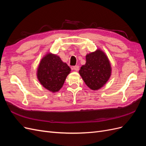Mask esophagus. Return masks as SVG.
<instances>
[{
    "label": "esophagus",
    "mask_w": 146,
    "mask_h": 146,
    "mask_svg": "<svg viewBox=\"0 0 146 146\" xmlns=\"http://www.w3.org/2000/svg\"><path fill=\"white\" fill-rule=\"evenodd\" d=\"M73 69L74 70H76V71H78V70H79V66H74L73 67Z\"/></svg>",
    "instance_id": "esophagus-1"
}]
</instances>
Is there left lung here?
Returning a JSON list of instances; mask_svg holds the SVG:
<instances>
[{
	"mask_svg": "<svg viewBox=\"0 0 146 146\" xmlns=\"http://www.w3.org/2000/svg\"><path fill=\"white\" fill-rule=\"evenodd\" d=\"M111 66L107 55L100 48L86 55V63L79 70L84 82L91 90L102 88L111 75Z\"/></svg>",
	"mask_w": 146,
	"mask_h": 146,
	"instance_id": "8db88e82",
	"label": "left lung"
}]
</instances>
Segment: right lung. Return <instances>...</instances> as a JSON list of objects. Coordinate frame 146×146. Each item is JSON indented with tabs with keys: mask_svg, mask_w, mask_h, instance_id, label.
I'll return each mask as SVG.
<instances>
[{
	"mask_svg": "<svg viewBox=\"0 0 146 146\" xmlns=\"http://www.w3.org/2000/svg\"><path fill=\"white\" fill-rule=\"evenodd\" d=\"M70 70L68 64L58 55L48 52L41 60L36 76L44 88L50 92H56L63 87Z\"/></svg>",
	"mask_w": 146,
	"mask_h": 146,
	"instance_id": "obj_1",
	"label": "right lung"
}]
</instances>
